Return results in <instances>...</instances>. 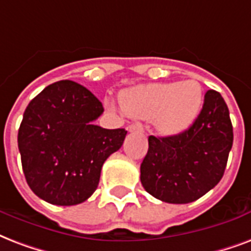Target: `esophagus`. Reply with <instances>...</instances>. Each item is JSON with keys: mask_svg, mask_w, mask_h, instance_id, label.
I'll return each instance as SVG.
<instances>
[{"mask_svg": "<svg viewBox=\"0 0 251 251\" xmlns=\"http://www.w3.org/2000/svg\"><path fill=\"white\" fill-rule=\"evenodd\" d=\"M127 130H129L130 133H134V131H143V126L142 124H133V125H130L129 127H127Z\"/></svg>", "mask_w": 251, "mask_h": 251, "instance_id": "esophagus-1", "label": "esophagus"}]
</instances>
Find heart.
Returning a JSON list of instances; mask_svg holds the SVG:
<instances>
[{"label":"heart","mask_w":251,"mask_h":251,"mask_svg":"<svg viewBox=\"0 0 251 251\" xmlns=\"http://www.w3.org/2000/svg\"><path fill=\"white\" fill-rule=\"evenodd\" d=\"M124 112L134 118L154 120L162 134L183 133L198 118L204 91L198 80L155 83L129 88L120 96Z\"/></svg>","instance_id":"obj_1"}]
</instances>
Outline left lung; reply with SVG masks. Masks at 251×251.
I'll return each instance as SVG.
<instances>
[{
  "label": "left lung",
  "instance_id": "1",
  "mask_svg": "<svg viewBox=\"0 0 251 251\" xmlns=\"http://www.w3.org/2000/svg\"><path fill=\"white\" fill-rule=\"evenodd\" d=\"M232 145L229 109L223 96L210 89L188 129L171 137H149L141 164L143 188L170 204L195 201L221 180Z\"/></svg>",
  "mask_w": 251,
  "mask_h": 251
}]
</instances>
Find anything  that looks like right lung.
<instances>
[{"label": "right lung", "mask_w": 251, "mask_h": 251, "mask_svg": "<svg viewBox=\"0 0 251 251\" xmlns=\"http://www.w3.org/2000/svg\"><path fill=\"white\" fill-rule=\"evenodd\" d=\"M102 112L99 99L71 80L51 84L30 101L18 149L26 181L38 198L53 205H76L91 198L102 164L127 133L95 125Z\"/></svg>", "instance_id": "right-lung-1"}]
</instances>
